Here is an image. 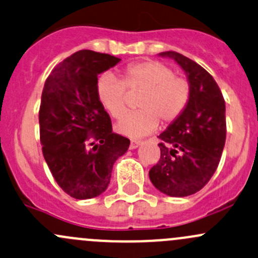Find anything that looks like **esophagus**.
Instances as JSON below:
<instances>
[{"instance_id": "esophagus-1", "label": "esophagus", "mask_w": 258, "mask_h": 258, "mask_svg": "<svg viewBox=\"0 0 258 258\" xmlns=\"http://www.w3.org/2000/svg\"><path fill=\"white\" fill-rule=\"evenodd\" d=\"M141 145H142L141 141H131V143H130V148H131V150H136V148L140 147Z\"/></svg>"}]
</instances>
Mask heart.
Here are the masks:
<instances>
[{"instance_id": "1", "label": "heart", "mask_w": 258, "mask_h": 258, "mask_svg": "<svg viewBox=\"0 0 258 258\" xmlns=\"http://www.w3.org/2000/svg\"><path fill=\"white\" fill-rule=\"evenodd\" d=\"M128 91H142L137 99L140 110L126 113L116 124L118 134L141 138L152 134L159 120L164 124L174 122L185 110L189 101L188 81L175 77L169 67L159 61H142L127 67L121 81L104 74L96 83V95L101 106L113 118L121 117Z\"/></svg>"}]
</instances>
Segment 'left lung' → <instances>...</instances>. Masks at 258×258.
I'll use <instances>...</instances> for the list:
<instances>
[{
  "label": "left lung",
  "mask_w": 258,
  "mask_h": 258,
  "mask_svg": "<svg viewBox=\"0 0 258 258\" xmlns=\"http://www.w3.org/2000/svg\"><path fill=\"white\" fill-rule=\"evenodd\" d=\"M185 73L190 95L185 110L159 135L161 158L150 179L161 193L188 197L199 191L218 168L226 140L225 100L214 78L177 51H163Z\"/></svg>",
  "instance_id": "obj_1"
}]
</instances>
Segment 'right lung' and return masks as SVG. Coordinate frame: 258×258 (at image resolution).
Listing matches in <instances>:
<instances>
[{"mask_svg": "<svg viewBox=\"0 0 258 258\" xmlns=\"http://www.w3.org/2000/svg\"><path fill=\"white\" fill-rule=\"evenodd\" d=\"M120 61L110 54L79 50L54 68L43 88V156L58 185L75 199L104 193L113 163L128 150L130 140L112 132L96 95L97 75Z\"/></svg>", "mask_w": 258, "mask_h": 258, "instance_id": "right-lung-1", "label": "right lung"}]
</instances>
